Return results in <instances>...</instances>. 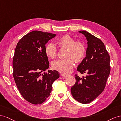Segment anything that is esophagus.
Masks as SVG:
<instances>
[{
    "label": "esophagus",
    "mask_w": 121,
    "mask_h": 121,
    "mask_svg": "<svg viewBox=\"0 0 121 121\" xmlns=\"http://www.w3.org/2000/svg\"><path fill=\"white\" fill-rule=\"evenodd\" d=\"M61 75H62V76L63 77H64V78H65V77L68 76V75H67V74H62Z\"/></svg>",
    "instance_id": "obj_1"
}]
</instances>
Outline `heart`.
I'll return each mask as SVG.
<instances>
[{"label":"heart","instance_id":"heart-1","mask_svg":"<svg viewBox=\"0 0 121 121\" xmlns=\"http://www.w3.org/2000/svg\"><path fill=\"white\" fill-rule=\"evenodd\" d=\"M61 49H66L64 59H58L53 62L52 67L54 69L63 74L71 72L74 65L75 61L79 63L85 57L86 48L85 45L80 41H76L69 35H64L56 41ZM45 53L48 58L54 59L57 57L58 50L54 44H47L45 48Z\"/></svg>","mask_w":121,"mask_h":121}]
</instances>
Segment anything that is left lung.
<instances>
[{
	"instance_id": "1",
	"label": "left lung",
	"mask_w": 121,
	"mask_h": 121,
	"mask_svg": "<svg viewBox=\"0 0 121 121\" xmlns=\"http://www.w3.org/2000/svg\"><path fill=\"white\" fill-rule=\"evenodd\" d=\"M84 35L88 41L86 56L77 67V71L86 76L80 78L75 75L76 82L71 88L75 100L82 104L92 102L104 91L110 72V56L104 44L99 39L86 31Z\"/></svg>"
}]
</instances>
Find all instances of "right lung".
Returning a JSON list of instances; mask_svg holds the SVG:
<instances>
[{
    "instance_id": "right-lung-1",
    "label": "right lung",
    "mask_w": 121,
    "mask_h": 121,
    "mask_svg": "<svg viewBox=\"0 0 121 121\" xmlns=\"http://www.w3.org/2000/svg\"><path fill=\"white\" fill-rule=\"evenodd\" d=\"M54 33L33 31L24 35L16 46L13 59V77L22 96L34 105L44 102L50 95L53 82L59 77L57 71L48 70L45 53L47 42Z\"/></svg>"
}]
</instances>
